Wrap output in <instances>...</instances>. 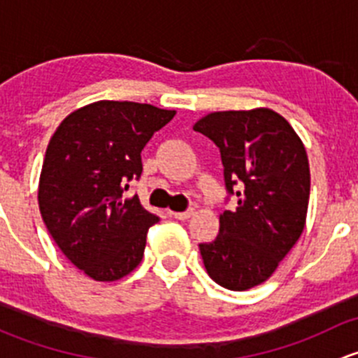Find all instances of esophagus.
Masks as SVG:
<instances>
[{
    "label": "esophagus",
    "mask_w": 358,
    "mask_h": 358,
    "mask_svg": "<svg viewBox=\"0 0 358 358\" xmlns=\"http://www.w3.org/2000/svg\"><path fill=\"white\" fill-rule=\"evenodd\" d=\"M194 215V209H187V211H182V213H173V216H175L176 220H189L190 216Z\"/></svg>",
    "instance_id": "1"
}]
</instances>
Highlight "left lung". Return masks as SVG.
<instances>
[{"mask_svg": "<svg viewBox=\"0 0 358 358\" xmlns=\"http://www.w3.org/2000/svg\"><path fill=\"white\" fill-rule=\"evenodd\" d=\"M194 129L220 149L227 194L237 197V208L220 216L216 239L199 244L202 262L225 289H251L275 272L305 229L306 150L270 109L213 112Z\"/></svg>", "mask_w": 358, "mask_h": 358, "instance_id": "left-lung-1", "label": "left lung"}]
</instances>
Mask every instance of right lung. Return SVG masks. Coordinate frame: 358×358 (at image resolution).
I'll list each match as a JSON object with an SVG mask.
<instances>
[{"label":"right lung","mask_w":358,"mask_h":358,"mask_svg":"<svg viewBox=\"0 0 358 358\" xmlns=\"http://www.w3.org/2000/svg\"><path fill=\"white\" fill-rule=\"evenodd\" d=\"M175 110L100 100L69 114L46 149L39 211L69 262L110 282L138 266L159 216L126 197L142 175V150Z\"/></svg>","instance_id":"obj_1"}]
</instances>
